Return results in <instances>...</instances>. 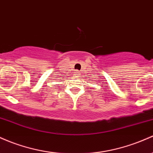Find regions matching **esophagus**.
Masks as SVG:
<instances>
[{
    "mask_svg": "<svg viewBox=\"0 0 153 153\" xmlns=\"http://www.w3.org/2000/svg\"><path fill=\"white\" fill-rule=\"evenodd\" d=\"M74 75H75V77H77V78H78V77H79V76H80L79 72H78V70H76V71L75 72V74H74Z\"/></svg>",
    "mask_w": 153,
    "mask_h": 153,
    "instance_id": "obj_1",
    "label": "esophagus"
}]
</instances>
